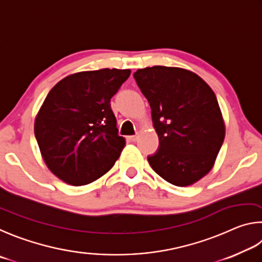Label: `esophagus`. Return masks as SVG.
<instances>
[{
	"instance_id": "obj_1",
	"label": "esophagus",
	"mask_w": 262,
	"mask_h": 262,
	"mask_svg": "<svg viewBox=\"0 0 262 262\" xmlns=\"http://www.w3.org/2000/svg\"><path fill=\"white\" fill-rule=\"evenodd\" d=\"M128 139L135 143V141H137V139H138V136H130V137H128Z\"/></svg>"
}]
</instances>
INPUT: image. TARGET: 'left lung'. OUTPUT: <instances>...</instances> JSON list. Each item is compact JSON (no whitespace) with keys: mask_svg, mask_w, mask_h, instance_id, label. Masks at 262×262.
Masks as SVG:
<instances>
[{"mask_svg":"<svg viewBox=\"0 0 262 262\" xmlns=\"http://www.w3.org/2000/svg\"><path fill=\"white\" fill-rule=\"evenodd\" d=\"M135 79L148 100L159 149L148 162L176 186H189L212 170L226 125L213 90L194 72L175 67L139 69Z\"/></svg>","mask_w":262,"mask_h":262,"instance_id":"left-lung-1","label":"left lung"}]
</instances>
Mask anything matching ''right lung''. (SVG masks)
I'll use <instances>...</instances> for the list:
<instances>
[{"label": "right lung", "mask_w": 262, "mask_h": 262, "mask_svg": "<svg viewBox=\"0 0 262 262\" xmlns=\"http://www.w3.org/2000/svg\"><path fill=\"white\" fill-rule=\"evenodd\" d=\"M131 71L101 69L59 80L35 117L34 135L50 171L73 186L86 185L113 168L125 146L110 99Z\"/></svg>", "instance_id": "1"}]
</instances>
